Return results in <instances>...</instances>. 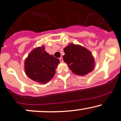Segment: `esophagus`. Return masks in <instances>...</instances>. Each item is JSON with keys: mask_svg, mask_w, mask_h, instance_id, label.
I'll use <instances>...</instances> for the list:
<instances>
[{"mask_svg": "<svg viewBox=\"0 0 121 121\" xmlns=\"http://www.w3.org/2000/svg\"><path fill=\"white\" fill-rule=\"evenodd\" d=\"M59 60H60V62H63V58L62 57H60L59 58Z\"/></svg>", "mask_w": 121, "mask_h": 121, "instance_id": "34e87169", "label": "esophagus"}]
</instances>
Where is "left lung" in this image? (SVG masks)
Here are the masks:
<instances>
[{
    "mask_svg": "<svg viewBox=\"0 0 121 121\" xmlns=\"http://www.w3.org/2000/svg\"><path fill=\"white\" fill-rule=\"evenodd\" d=\"M64 52L63 60L73 73L84 76L95 68L94 58L85 47L72 43L64 48Z\"/></svg>",
    "mask_w": 121,
    "mask_h": 121,
    "instance_id": "obj_1",
    "label": "left lung"
}]
</instances>
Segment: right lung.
Masks as SVG:
<instances>
[{"label":"right lung","instance_id":"right-lung-1","mask_svg":"<svg viewBox=\"0 0 121 121\" xmlns=\"http://www.w3.org/2000/svg\"><path fill=\"white\" fill-rule=\"evenodd\" d=\"M60 61L45 50L37 47L29 53L25 60V72L30 78L37 82L47 83L52 80Z\"/></svg>","mask_w":121,"mask_h":121}]
</instances>
